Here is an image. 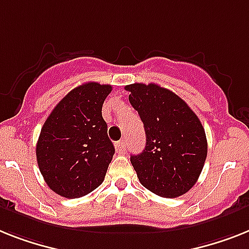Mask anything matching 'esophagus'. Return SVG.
I'll return each instance as SVG.
<instances>
[{"label":"esophagus","mask_w":249,"mask_h":249,"mask_svg":"<svg viewBox=\"0 0 249 249\" xmlns=\"http://www.w3.org/2000/svg\"><path fill=\"white\" fill-rule=\"evenodd\" d=\"M116 150L117 153L118 154H123L124 151H126V142L124 141H118V142H116Z\"/></svg>","instance_id":"34e87169"}]
</instances>
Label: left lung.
I'll return each instance as SVG.
<instances>
[{
  "label": "left lung",
  "instance_id": "8db88e82",
  "mask_svg": "<svg viewBox=\"0 0 249 249\" xmlns=\"http://www.w3.org/2000/svg\"><path fill=\"white\" fill-rule=\"evenodd\" d=\"M124 89L146 133L145 150L131 155L140 182L158 196L184 195L197 182L207 157L198 117L183 99L157 84H131Z\"/></svg>",
  "mask_w": 249,
  "mask_h": 249
}]
</instances>
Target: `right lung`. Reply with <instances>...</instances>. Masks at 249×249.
<instances>
[{
    "label": "right lung",
    "instance_id": "1",
    "mask_svg": "<svg viewBox=\"0 0 249 249\" xmlns=\"http://www.w3.org/2000/svg\"><path fill=\"white\" fill-rule=\"evenodd\" d=\"M110 85L86 83L54 107L36 142V161L46 183L66 198L90 194L104 180L114 146L102 107Z\"/></svg>",
    "mask_w": 249,
    "mask_h": 249
}]
</instances>
